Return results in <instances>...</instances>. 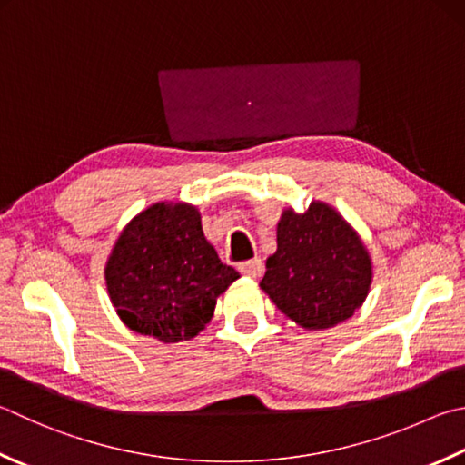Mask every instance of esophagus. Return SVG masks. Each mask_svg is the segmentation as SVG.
Masks as SVG:
<instances>
[{
    "label": "esophagus",
    "mask_w": 465,
    "mask_h": 465,
    "mask_svg": "<svg viewBox=\"0 0 465 465\" xmlns=\"http://www.w3.org/2000/svg\"><path fill=\"white\" fill-rule=\"evenodd\" d=\"M241 273L247 275L251 279H259L262 275V261L261 259H252V261H247V262H241Z\"/></svg>",
    "instance_id": "1"
}]
</instances>
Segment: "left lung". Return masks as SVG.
I'll return each mask as SVG.
<instances>
[{"instance_id": "left-lung-1", "label": "left lung", "mask_w": 465, "mask_h": 465, "mask_svg": "<svg viewBox=\"0 0 465 465\" xmlns=\"http://www.w3.org/2000/svg\"><path fill=\"white\" fill-rule=\"evenodd\" d=\"M371 283L369 249L336 208L315 200L305 213L283 210L261 289L289 320L305 330L334 328L361 308Z\"/></svg>"}]
</instances>
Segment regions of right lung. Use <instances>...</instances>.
Returning <instances> with one entry per match:
<instances>
[{
  "mask_svg": "<svg viewBox=\"0 0 465 465\" xmlns=\"http://www.w3.org/2000/svg\"><path fill=\"white\" fill-rule=\"evenodd\" d=\"M241 275L218 259L188 203H155L131 218L104 265L121 322L163 344L192 340L213 320L218 295Z\"/></svg>",
  "mask_w": 465,
  "mask_h": 465,
  "instance_id": "right-lung-1",
  "label": "right lung"
}]
</instances>
